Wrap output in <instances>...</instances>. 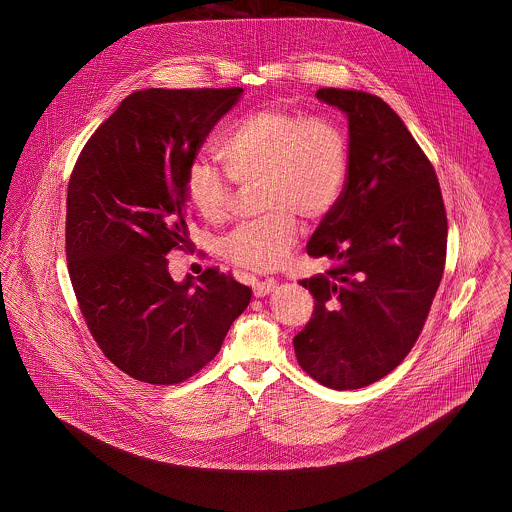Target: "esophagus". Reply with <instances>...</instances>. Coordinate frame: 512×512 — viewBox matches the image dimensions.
<instances>
[{
	"mask_svg": "<svg viewBox=\"0 0 512 512\" xmlns=\"http://www.w3.org/2000/svg\"><path fill=\"white\" fill-rule=\"evenodd\" d=\"M274 290H276V282L274 280H265V282L257 280V282H253V295L255 297H265V295L274 292Z\"/></svg>",
	"mask_w": 512,
	"mask_h": 512,
	"instance_id": "34e87169",
	"label": "esophagus"
}]
</instances>
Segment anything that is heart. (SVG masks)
<instances>
[{"mask_svg":"<svg viewBox=\"0 0 512 512\" xmlns=\"http://www.w3.org/2000/svg\"><path fill=\"white\" fill-rule=\"evenodd\" d=\"M215 155L238 184H261L263 220L236 228L224 257L238 267L268 272L282 267L299 238L292 213L318 219L340 199L349 153L340 126L326 117H301L259 109L232 122ZM186 199L201 219L219 222L230 205V184L209 161L195 159L186 172Z\"/></svg>","mask_w":512,"mask_h":512,"instance_id":"obj_1","label":"heart"}]
</instances>
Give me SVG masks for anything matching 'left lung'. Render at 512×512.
I'll list each match as a JSON object with an SVG mask.
<instances>
[{
	"label": "left lung",
	"instance_id": "left-lung-1",
	"mask_svg": "<svg viewBox=\"0 0 512 512\" xmlns=\"http://www.w3.org/2000/svg\"><path fill=\"white\" fill-rule=\"evenodd\" d=\"M317 98L347 117L349 169L307 244L336 267L299 282L317 303L293 347L322 386L359 390L418 340L445 267L447 217L434 167L384 99L341 88Z\"/></svg>",
	"mask_w": 512,
	"mask_h": 512
}]
</instances>
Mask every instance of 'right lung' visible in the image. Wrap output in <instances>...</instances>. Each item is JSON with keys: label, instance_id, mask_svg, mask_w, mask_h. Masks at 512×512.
<instances>
[{"label": "right lung", "instance_id": "right-lung-1", "mask_svg": "<svg viewBox=\"0 0 512 512\" xmlns=\"http://www.w3.org/2000/svg\"><path fill=\"white\" fill-rule=\"evenodd\" d=\"M242 88L130 94L82 149L67 195V261L86 324L128 376L178 384L220 351L251 290L209 268L174 282L190 244L186 172Z\"/></svg>", "mask_w": 512, "mask_h": 512}]
</instances>
